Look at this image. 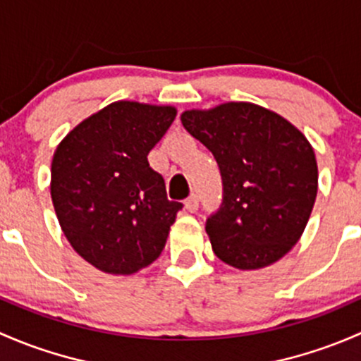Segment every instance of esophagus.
<instances>
[{
    "mask_svg": "<svg viewBox=\"0 0 361 361\" xmlns=\"http://www.w3.org/2000/svg\"><path fill=\"white\" fill-rule=\"evenodd\" d=\"M198 207H200V200H198V196H196V195L189 196V198L185 200V208H188L189 212H196V210H198Z\"/></svg>",
    "mask_w": 361,
    "mask_h": 361,
    "instance_id": "34e87169",
    "label": "esophagus"
}]
</instances>
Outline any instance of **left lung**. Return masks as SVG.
Listing matches in <instances>:
<instances>
[{"mask_svg": "<svg viewBox=\"0 0 361 361\" xmlns=\"http://www.w3.org/2000/svg\"><path fill=\"white\" fill-rule=\"evenodd\" d=\"M184 128L214 154L222 203L207 219L212 248L238 269H259L299 241L318 191V166L306 137L273 111L228 102L185 111Z\"/></svg>", "mask_w": 361, "mask_h": 361, "instance_id": "1", "label": "left lung"}]
</instances>
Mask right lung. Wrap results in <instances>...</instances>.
<instances>
[{
	"label": "right lung",
	"instance_id": "obj_1",
	"mask_svg": "<svg viewBox=\"0 0 361 361\" xmlns=\"http://www.w3.org/2000/svg\"><path fill=\"white\" fill-rule=\"evenodd\" d=\"M170 106L109 104L59 144L51 202L74 250L104 273L132 274L159 257L182 203L147 154L176 120Z\"/></svg>",
	"mask_w": 361,
	"mask_h": 361
}]
</instances>
